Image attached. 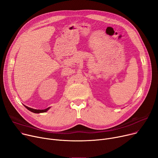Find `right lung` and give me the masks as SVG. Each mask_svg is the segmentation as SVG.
Masks as SVG:
<instances>
[{"label": "right lung", "instance_id": "add662e5", "mask_svg": "<svg viewBox=\"0 0 158 158\" xmlns=\"http://www.w3.org/2000/svg\"><path fill=\"white\" fill-rule=\"evenodd\" d=\"M24 106L26 107V108L29 110L30 111L32 112V113H45V112H47L50 108H51V107H48V108L45 109V110H35V109H32V108H31V107H27V106Z\"/></svg>", "mask_w": 158, "mask_h": 158}]
</instances>
